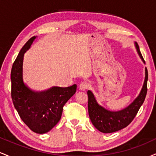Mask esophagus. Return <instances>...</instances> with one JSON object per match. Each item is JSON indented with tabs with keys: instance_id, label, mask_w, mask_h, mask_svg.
<instances>
[{
	"instance_id": "obj_1",
	"label": "esophagus",
	"mask_w": 156,
	"mask_h": 156,
	"mask_svg": "<svg viewBox=\"0 0 156 156\" xmlns=\"http://www.w3.org/2000/svg\"><path fill=\"white\" fill-rule=\"evenodd\" d=\"M89 87H90L89 83H87V82H86V81L81 82V83L79 84V89H80V90H81V91H86L87 89H88L89 88Z\"/></svg>"
}]
</instances>
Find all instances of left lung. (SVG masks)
Wrapping results in <instances>:
<instances>
[{
	"label": "left lung",
	"instance_id": "1",
	"mask_svg": "<svg viewBox=\"0 0 156 156\" xmlns=\"http://www.w3.org/2000/svg\"><path fill=\"white\" fill-rule=\"evenodd\" d=\"M134 44L138 54L143 63L145 64V62L141 55L139 45L136 42ZM147 80L148 73L147 67H145V78L139 94L128 106L117 112L109 111L98 104L94 94L90 90H88L87 94L89 98V116L93 125L99 131L104 133H114L128 126L133 121L141 105L144 103L147 91Z\"/></svg>",
	"mask_w": 156,
	"mask_h": 156
}]
</instances>
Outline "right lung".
Listing matches in <instances>:
<instances>
[{
    "instance_id": "1",
    "label": "right lung",
    "mask_w": 156,
    "mask_h": 156,
    "mask_svg": "<svg viewBox=\"0 0 156 156\" xmlns=\"http://www.w3.org/2000/svg\"><path fill=\"white\" fill-rule=\"evenodd\" d=\"M37 37L28 39L20 51L11 72L12 99L20 117L32 131L43 134L50 131L58 121L64 104L76 92L77 85L53 87L35 92L23 81V63L25 53L30 49Z\"/></svg>"
}]
</instances>
